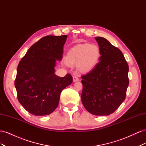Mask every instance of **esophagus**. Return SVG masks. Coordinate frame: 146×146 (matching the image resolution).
<instances>
[{
	"instance_id": "esophagus-1",
	"label": "esophagus",
	"mask_w": 146,
	"mask_h": 146,
	"mask_svg": "<svg viewBox=\"0 0 146 146\" xmlns=\"http://www.w3.org/2000/svg\"><path fill=\"white\" fill-rule=\"evenodd\" d=\"M78 81H79V78L76 76H73V82H78Z\"/></svg>"
}]
</instances>
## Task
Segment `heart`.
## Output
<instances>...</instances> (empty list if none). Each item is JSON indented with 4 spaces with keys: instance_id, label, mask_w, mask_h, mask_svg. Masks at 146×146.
Segmentation results:
<instances>
[{
    "instance_id": "1",
    "label": "heart",
    "mask_w": 146,
    "mask_h": 146,
    "mask_svg": "<svg viewBox=\"0 0 146 146\" xmlns=\"http://www.w3.org/2000/svg\"><path fill=\"white\" fill-rule=\"evenodd\" d=\"M100 51L98 46L90 44H82L74 46L68 51L65 61L70 66H78L83 72L90 71L98 63Z\"/></svg>"
}]
</instances>
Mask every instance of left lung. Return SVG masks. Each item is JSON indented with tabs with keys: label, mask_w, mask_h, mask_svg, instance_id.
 I'll list each match as a JSON object with an SVG mask.
<instances>
[{
	"label": "left lung",
	"mask_w": 146,
	"mask_h": 146,
	"mask_svg": "<svg viewBox=\"0 0 146 146\" xmlns=\"http://www.w3.org/2000/svg\"><path fill=\"white\" fill-rule=\"evenodd\" d=\"M100 51V61L82 76V104L90 113L107 116L125 99L129 86V66L122 52L107 39L96 37Z\"/></svg>",
	"instance_id": "left-lung-1"
}]
</instances>
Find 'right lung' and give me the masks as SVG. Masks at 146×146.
<instances>
[{"instance_id":"obj_1","label":"right lung","mask_w":146,"mask_h":146,"mask_svg":"<svg viewBox=\"0 0 146 146\" xmlns=\"http://www.w3.org/2000/svg\"><path fill=\"white\" fill-rule=\"evenodd\" d=\"M67 35H48L30 47L17 68L15 85L19 103L30 114L45 116L58 107L61 91L72 82L67 74H55L56 60L62 59Z\"/></svg>"}]
</instances>
